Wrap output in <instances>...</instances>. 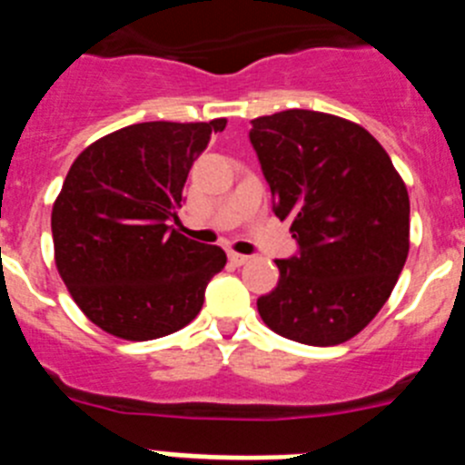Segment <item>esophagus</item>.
Instances as JSON below:
<instances>
[{"label": "esophagus", "instance_id": "1", "mask_svg": "<svg viewBox=\"0 0 465 465\" xmlns=\"http://www.w3.org/2000/svg\"><path fill=\"white\" fill-rule=\"evenodd\" d=\"M228 258H230V262H232V265H244V262L249 261V256H244V253H235V252H230Z\"/></svg>", "mask_w": 465, "mask_h": 465}]
</instances>
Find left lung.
Instances as JSON below:
<instances>
[{
  "label": "left lung",
  "mask_w": 465,
  "mask_h": 465,
  "mask_svg": "<svg viewBox=\"0 0 465 465\" xmlns=\"http://www.w3.org/2000/svg\"><path fill=\"white\" fill-rule=\"evenodd\" d=\"M252 146L272 209L298 253L274 261L279 282L258 298L277 335L312 347L347 342L391 295L410 252V197L368 130L322 111L252 121Z\"/></svg>",
  "instance_id": "1"
}]
</instances>
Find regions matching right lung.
<instances>
[{"label": "right lung", "instance_id": "obj_1", "mask_svg": "<svg viewBox=\"0 0 465 465\" xmlns=\"http://www.w3.org/2000/svg\"><path fill=\"white\" fill-rule=\"evenodd\" d=\"M225 118L137 123L90 143L69 167L51 213L55 265L74 302L102 331L133 342L191 323L221 246L170 225L197 155Z\"/></svg>", "mask_w": 465, "mask_h": 465}]
</instances>
